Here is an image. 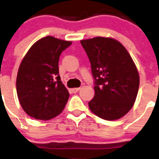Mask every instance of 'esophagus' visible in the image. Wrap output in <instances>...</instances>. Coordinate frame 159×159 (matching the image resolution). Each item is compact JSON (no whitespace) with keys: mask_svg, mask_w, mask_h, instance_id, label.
Returning a JSON list of instances; mask_svg holds the SVG:
<instances>
[{"mask_svg":"<svg viewBox=\"0 0 159 159\" xmlns=\"http://www.w3.org/2000/svg\"><path fill=\"white\" fill-rule=\"evenodd\" d=\"M80 89V88H74V89H71V92L74 93H77V92H78Z\"/></svg>","mask_w":159,"mask_h":159,"instance_id":"obj_1","label":"esophagus"}]
</instances>
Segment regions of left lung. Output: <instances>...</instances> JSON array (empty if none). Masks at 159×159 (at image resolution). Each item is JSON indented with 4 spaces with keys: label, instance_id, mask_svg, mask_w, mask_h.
Segmentation results:
<instances>
[{
    "label": "left lung",
    "instance_id": "left-lung-1",
    "mask_svg": "<svg viewBox=\"0 0 159 159\" xmlns=\"http://www.w3.org/2000/svg\"><path fill=\"white\" fill-rule=\"evenodd\" d=\"M91 63L95 96L90 110L100 118H121L134 106L139 88V74L130 55L120 42L96 37L80 41Z\"/></svg>",
    "mask_w": 159,
    "mask_h": 159
}]
</instances>
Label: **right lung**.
<instances>
[{
    "mask_svg": "<svg viewBox=\"0 0 159 159\" xmlns=\"http://www.w3.org/2000/svg\"><path fill=\"white\" fill-rule=\"evenodd\" d=\"M70 41L47 36L37 41L23 58L17 71V93L27 114L37 120H50L63 112L69 98L59 74L61 53Z\"/></svg>",
    "mask_w": 159,
    "mask_h": 159,
    "instance_id": "obj_1",
    "label": "right lung"
}]
</instances>
